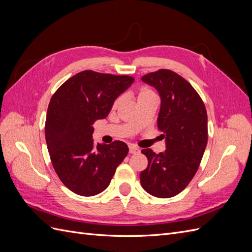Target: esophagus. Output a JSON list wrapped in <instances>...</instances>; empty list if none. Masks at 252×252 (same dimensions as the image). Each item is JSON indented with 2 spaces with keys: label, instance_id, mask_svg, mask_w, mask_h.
<instances>
[{
  "label": "esophagus",
  "instance_id": "1",
  "mask_svg": "<svg viewBox=\"0 0 252 252\" xmlns=\"http://www.w3.org/2000/svg\"><path fill=\"white\" fill-rule=\"evenodd\" d=\"M138 152H140V149L138 148V147H135V146H129V154H131V155H134V154H138Z\"/></svg>",
  "mask_w": 252,
  "mask_h": 252
}]
</instances>
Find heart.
I'll return each instance as SVG.
<instances>
[{
  "instance_id": "heart-1",
  "label": "heart",
  "mask_w": 252,
  "mask_h": 252,
  "mask_svg": "<svg viewBox=\"0 0 252 252\" xmlns=\"http://www.w3.org/2000/svg\"><path fill=\"white\" fill-rule=\"evenodd\" d=\"M155 97H157L155 91L148 87H144V88L140 89L138 93V95H136V98H138V103L141 101H144V100H148V98H155ZM120 103H121V97L116 98L114 102L112 103V108L116 109L120 105Z\"/></svg>"
}]
</instances>
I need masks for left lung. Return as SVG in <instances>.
I'll use <instances>...</instances> for the list:
<instances>
[{
    "instance_id": "8db88e82",
    "label": "left lung",
    "mask_w": 252,
    "mask_h": 252,
    "mask_svg": "<svg viewBox=\"0 0 252 252\" xmlns=\"http://www.w3.org/2000/svg\"><path fill=\"white\" fill-rule=\"evenodd\" d=\"M161 95L158 127L166 150L157 155L143 149L148 166L140 174L149 194L167 199L184 190L199 169L208 140L207 111L196 90L180 74L158 69L142 77Z\"/></svg>"
}]
</instances>
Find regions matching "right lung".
I'll list each match as a JSON object with an SVG mask.
<instances>
[{
    "label": "right lung",
    "mask_w": 252,
    "mask_h": 252,
    "mask_svg": "<svg viewBox=\"0 0 252 252\" xmlns=\"http://www.w3.org/2000/svg\"><path fill=\"white\" fill-rule=\"evenodd\" d=\"M133 82L130 75L84 70L51 96L45 138L55 171L72 192L83 196L102 192L126 158L129 149L124 142L95 144L93 125L108 116L114 100Z\"/></svg>",
    "instance_id": "1"
}]
</instances>
